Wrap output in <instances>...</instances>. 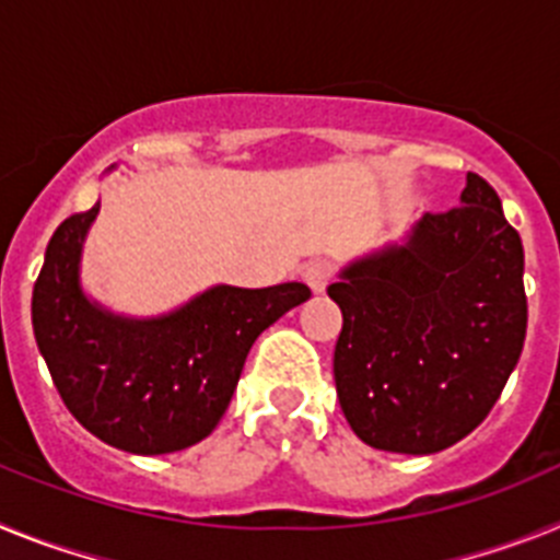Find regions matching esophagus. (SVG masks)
<instances>
[{
    "instance_id": "1",
    "label": "esophagus",
    "mask_w": 560,
    "mask_h": 560,
    "mask_svg": "<svg viewBox=\"0 0 560 560\" xmlns=\"http://www.w3.org/2000/svg\"><path fill=\"white\" fill-rule=\"evenodd\" d=\"M330 277H334V264L323 260V257L311 260L303 269V280L311 285V291H325V285L330 283Z\"/></svg>"
}]
</instances>
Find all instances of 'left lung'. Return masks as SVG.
<instances>
[{
	"mask_svg": "<svg viewBox=\"0 0 560 560\" xmlns=\"http://www.w3.org/2000/svg\"><path fill=\"white\" fill-rule=\"evenodd\" d=\"M334 378L368 446L434 454L488 418L527 334L522 237L468 173L459 205L427 212L404 244L345 266Z\"/></svg>",
	"mask_w": 560,
	"mask_h": 560,
	"instance_id": "left-lung-1",
	"label": "left lung"
}]
</instances>
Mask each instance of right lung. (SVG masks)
<instances>
[{
  "label": "right lung",
  "instance_id": "1",
  "mask_svg": "<svg viewBox=\"0 0 560 560\" xmlns=\"http://www.w3.org/2000/svg\"><path fill=\"white\" fill-rule=\"evenodd\" d=\"M92 210L69 215L33 285V334L52 384L83 429L131 454H171L205 440L230 407L255 339L311 289L215 285L153 319L92 303L81 289Z\"/></svg>",
  "mask_w": 560,
  "mask_h": 560
}]
</instances>
